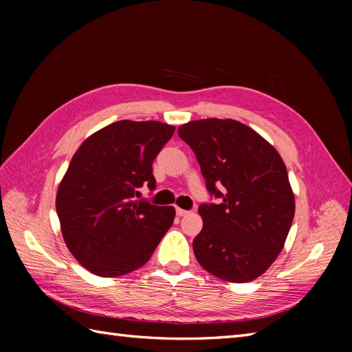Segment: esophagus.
Wrapping results in <instances>:
<instances>
[{
    "label": "esophagus",
    "mask_w": 352,
    "mask_h": 352,
    "mask_svg": "<svg viewBox=\"0 0 352 352\" xmlns=\"http://www.w3.org/2000/svg\"><path fill=\"white\" fill-rule=\"evenodd\" d=\"M175 210H177V214H178V216H186V214L189 213L188 210H184V208H180V207H177Z\"/></svg>",
    "instance_id": "1"
}]
</instances>
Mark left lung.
I'll use <instances>...</instances> for the list:
<instances>
[{"mask_svg": "<svg viewBox=\"0 0 352 352\" xmlns=\"http://www.w3.org/2000/svg\"><path fill=\"white\" fill-rule=\"evenodd\" d=\"M195 153L207 190L203 230L193 252L207 272L230 283L265 274L281 252L295 214L286 164L258 133L234 119H199L178 126Z\"/></svg>", "mask_w": 352, "mask_h": 352, "instance_id": "8db88e82", "label": "left lung"}]
</instances>
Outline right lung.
<instances>
[{
  "label": "right lung",
  "mask_w": 352,
  "mask_h": 352,
  "mask_svg": "<svg viewBox=\"0 0 352 352\" xmlns=\"http://www.w3.org/2000/svg\"><path fill=\"white\" fill-rule=\"evenodd\" d=\"M175 131L157 121H118L89 136L58 184L65 243L87 271L119 276L144 266L175 218L172 206L136 201L155 189L153 162Z\"/></svg>",
  "instance_id": "obj_1"
}]
</instances>
